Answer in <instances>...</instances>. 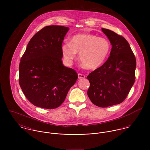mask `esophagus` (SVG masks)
I'll return each instance as SVG.
<instances>
[{"label":"esophagus","mask_w":150,"mask_h":150,"mask_svg":"<svg viewBox=\"0 0 150 150\" xmlns=\"http://www.w3.org/2000/svg\"><path fill=\"white\" fill-rule=\"evenodd\" d=\"M86 77V76L84 74H83L81 73H79L78 74V77L79 79H83Z\"/></svg>","instance_id":"34e87169"}]
</instances>
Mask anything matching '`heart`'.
I'll return each instance as SVG.
<instances>
[{
    "label": "heart",
    "mask_w": 150,
    "mask_h": 150,
    "mask_svg": "<svg viewBox=\"0 0 150 150\" xmlns=\"http://www.w3.org/2000/svg\"><path fill=\"white\" fill-rule=\"evenodd\" d=\"M62 52L65 60L71 64L79 53L80 61L88 69L99 67L107 58L110 44L106 39L90 34H77L73 36L70 42L62 44Z\"/></svg>",
    "instance_id": "obj_1"
}]
</instances>
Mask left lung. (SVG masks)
Returning <instances> with one entry per match:
<instances>
[{"label":"left lung","mask_w":150,"mask_h":150,"mask_svg":"<svg viewBox=\"0 0 150 150\" xmlns=\"http://www.w3.org/2000/svg\"><path fill=\"white\" fill-rule=\"evenodd\" d=\"M112 45L110 57L100 67L87 76L90 83L88 96L93 104L107 107L122 103L135 81L136 61L127 40L102 28Z\"/></svg>","instance_id":"1"}]
</instances>
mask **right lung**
<instances>
[{
  "label": "right lung",
  "mask_w": 150,
  "mask_h": 150,
  "mask_svg": "<svg viewBox=\"0 0 150 150\" xmlns=\"http://www.w3.org/2000/svg\"><path fill=\"white\" fill-rule=\"evenodd\" d=\"M69 28L51 25L30 39L21 58L19 83L26 99L46 109L60 106L78 79L77 72L62 64V44Z\"/></svg>",
  "instance_id": "1"
}]
</instances>
